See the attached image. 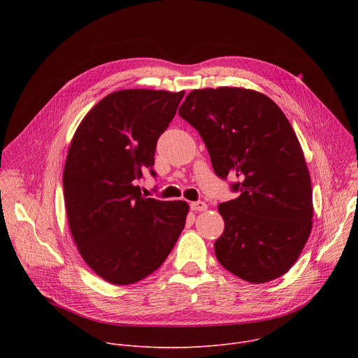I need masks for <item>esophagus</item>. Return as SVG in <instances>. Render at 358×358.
Here are the masks:
<instances>
[{
  "instance_id": "obj_1",
  "label": "esophagus",
  "mask_w": 358,
  "mask_h": 358,
  "mask_svg": "<svg viewBox=\"0 0 358 358\" xmlns=\"http://www.w3.org/2000/svg\"><path fill=\"white\" fill-rule=\"evenodd\" d=\"M189 207L194 213H201V211H206L207 210V203L203 201H195V202H191Z\"/></svg>"
}]
</instances>
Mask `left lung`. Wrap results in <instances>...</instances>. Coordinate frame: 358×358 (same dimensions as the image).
<instances>
[{
  "label": "left lung",
  "mask_w": 358,
  "mask_h": 358,
  "mask_svg": "<svg viewBox=\"0 0 358 358\" xmlns=\"http://www.w3.org/2000/svg\"><path fill=\"white\" fill-rule=\"evenodd\" d=\"M207 145L213 169L239 196L221 202L215 257L235 276L264 283L285 275L312 231L313 201L299 140L268 96L242 87L192 90L180 106Z\"/></svg>",
  "instance_id": "8db88e82"
}]
</instances>
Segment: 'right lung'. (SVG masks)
Returning a JSON list of instances; mask_svg holds the SVG:
<instances>
[{"instance_id": "add662e5", "label": "right lung", "mask_w": 358, "mask_h": 358, "mask_svg": "<svg viewBox=\"0 0 358 358\" xmlns=\"http://www.w3.org/2000/svg\"><path fill=\"white\" fill-rule=\"evenodd\" d=\"M184 92L127 89L108 94L79 124L64 169L69 228L83 261L113 285L157 271L185 225L188 203L145 198L159 137Z\"/></svg>"}]
</instances>
